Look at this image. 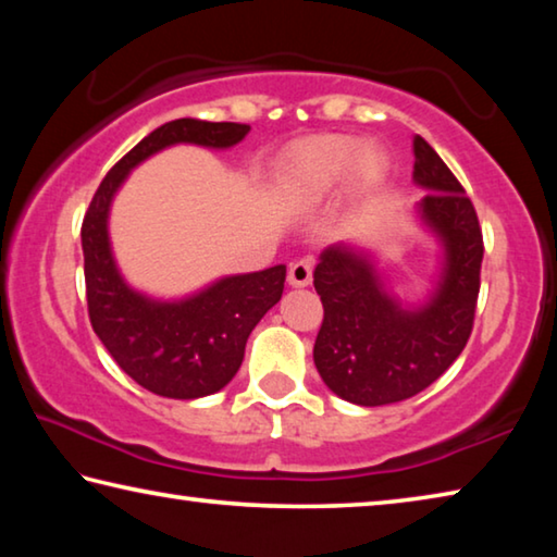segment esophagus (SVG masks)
<instances>
[{
    "label": "esophagus",
    "instance_id": "1",
    "mask_svg": "<svg viewBox=\"0 0 557 557\" xmlns=\"http://www.w3.org/2000/svg\"><path fill=\"white\" fill-rule=\"evenodd\" d=\"M287 282L292 287H307L312 282V262L309 260H297L289 265Z\"/></svg>",
    "mask_w": 557,
    "mask_h": 557
}]
</instances>
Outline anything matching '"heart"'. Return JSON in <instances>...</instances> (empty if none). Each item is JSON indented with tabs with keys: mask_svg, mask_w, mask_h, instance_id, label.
I'll use <instances>...</instances> for the list:
<instances>
[{
	"mask_svg": "<svg viewBox=\"0 0 557 557\" xmlns=\"http://www.w3.org/2000/svg\"><path fill=\"white\" fill-rule=\"evenodd\" d=\"M388 152L369 139L356 143L346 135H319L287 149L277 164L282 199L295 209H309L329 199L348 182L356 194H369L388 174Z\"/></svg>",
	"mask_w": 557,
	"mask_h": 557,
	"instance_id": "1",
	"label": "heart"
}]
</instances>
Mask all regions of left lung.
Segmentation results:
<instances>
[{
    "label": "left lung",
    "instance_id": "1",
    "mask_svg": "<svg viewBox=\"0 0 557 557\" xmlns=\"http://www.w3.org/2000/svg\"><path fill=\"white\" fill-rule=\"evenodd\" d=\"M412 182L430 191L414 203V213L440 248L428 297L400 299L373 250L356 243L329 245L314 268L324 305L314 366L329 391L363 408L425 391L457 361L474 324L484 258L476 211L420 135L412 137Z\"/></svg>",
    "mask_w": 557,
    "mask_h": 557
}]
</instances>
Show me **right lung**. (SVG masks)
<instances>
[{
	"label": "right lung",
	"instance_id": "right-lung-1",
	"mask_svg": "<svg viewBox=\"0 0 557 557\" xmlns=\"http://www.w3.org/2000/svg\"><path fill=\"white\" fill-rule=\"evenodd\" d=\"M248 125L182 117L157 127L102 178L83 219L86 295L92 332L132 381L149 393L194 400L219 393L238 373L245 342L285 289V265L225 275L186 297L159 299L122 275L110 243V209L129 172L174 145L231 149Z\"/></svg>",
	"mask_w": 557,
	"mask_h": 557
}]
</instances>
